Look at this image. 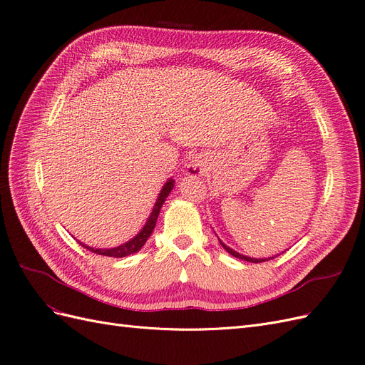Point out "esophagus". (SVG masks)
Here are the masks:
<instances>
[{"label": "esophagus", "instance_id": "1", "mask_svg": "<svg viewBox=\"0 0 365 365\" xmlns=\"http://www.w3.org/2000/svg\"><path fill=\"white\" fill-rule=\"evenodd\" d=\"M189 173L192 176H202L205 173V164L197 161V160H193L190 164H189Z\"/></svg>", "mask_w": 365, "mask_h": 365}]
</instances>
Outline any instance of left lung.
I'll list each match as a JSON object with an SVG mask.
<instances>
[{
	"mask_svg": "<svg viewBox=\"0 0 365 365\" xmlns=\"http://www.w3.org/2000/svg\"><path fill=\"white\" fill-rule=\"evenodd\" d=\"M219 244L222 245V248L228 252V254H231V256L233 257H236V259H240V260H245V262H251V263H260V262H267V260H271V259H274L275 256H272V257H262V259H256V257H248V256H244V254H239L237 251H235L233 248H230V247H227L222 240L219 239Z\"/></svg>",
	"mask_w": 365,
	"mask_h": 365,
	"instance_id": "obj_1",
	"label": "left lung"
}]
</instances>
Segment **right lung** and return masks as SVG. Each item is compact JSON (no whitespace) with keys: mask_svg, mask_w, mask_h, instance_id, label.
I'll return each mask as SVG.
<instances>
[{"mask_svg":"<svg viewBox=\"0 0 365 365\" xmlns=\"http://www.w3.org/2000/svg\"><path fill=\"white\" fill-rule=\"evenodd\" d=\"M173 185H175V181H173L172 178H169L168 181H165V184L163 185L161 192L158 193L155 205H153V208H152V212H150V215H149V217H148V220H146L145 227H143V228L138 231V233H137L134 237H132L130 240L125 242V244H121V245L114 247V248H93V247H88V245L82 244V242H79V244H81L83 248H86V250H90V251H93V252H96V254H101V256L117 257V259H118V257H126V256H130V254L138 252V251L143 248V245L146 244V240H148L149 236L152 235L153 228H155L157 219H158V215H160V210H161V207H163V204H164V201H165V197H168V196L170 195V192H172V189H173Z\"/></svg>","mask_w":365,"mask_h":365,"instance_id":"right-lung-1","label":"right lung"}]
</instances>
